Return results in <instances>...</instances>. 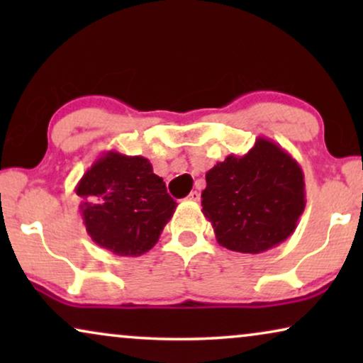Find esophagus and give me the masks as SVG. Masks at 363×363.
Here are the masks:
<instances>
[{
    "instance_id": "obj_1",
    "label": "esophagus",
    "mask_w": 363,
    "mask_h": 363,
    "mask_svg": "<svg viewBox=\"0 0 363 363\" xmlns=\"http://www.w3.org/2000/svg\"><path fill=\"white\" fill-rule=\"evenodd\" d=\"M200 191H191L190 193V195H188V200H190V201H200Z\"/></svg>"
}]
</instances>
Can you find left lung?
<instances>
[{
    "label": "left lung",
    "instance_id": "8db88e82",
    "mask_svg": "<svg viewBox=\"0 0 363 363\" xmlns=\"http://www.w3.org/2000/svg\"><path fill=\"white\" fill-rule=\"evenodd\" d=\"M203 215L226 250L259 255L294 233L306 208L304 173L296 158L257 137L245 155H228L206 173Z\"/></svg>",
    "mask_w": 363,
    "mask_h": 363
}]
</instances>
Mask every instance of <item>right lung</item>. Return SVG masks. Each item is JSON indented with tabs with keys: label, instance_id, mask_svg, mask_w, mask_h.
Instances as JSON below:
<instances>
[{
	"label": "right lung",
	"instance_id": "add662e5",
	"mask_svg": "<svg viewBox=\"0 0 363 363\" xmlns=\"http://www.w3.org/2000/svg\"><path fill=\"white\" fill-rule=\"evenodd\" d=\"M82 223L97 246L140 256L157 245L177 203L145 157L104 152L76 185Z\"/></svg>",
	"mask_w": 363,
	"mask_h": 363
}]
</instances>
